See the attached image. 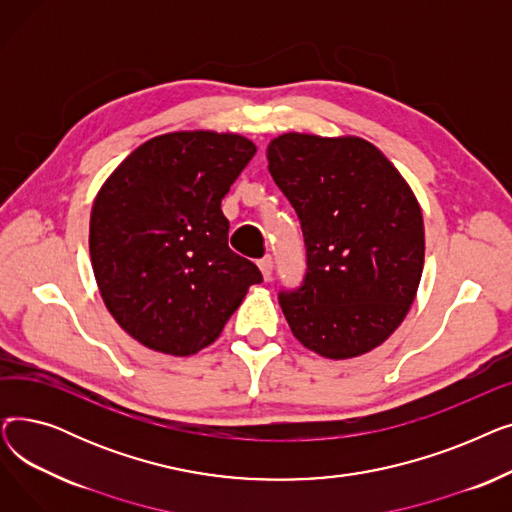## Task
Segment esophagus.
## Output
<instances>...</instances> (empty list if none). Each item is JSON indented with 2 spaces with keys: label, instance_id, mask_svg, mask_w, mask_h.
Listing matches in <instances>:
<instances>
[{
  "label": "esophagus",
  "instance_id": "esophagus-1",
  "mask_svg": "<svg viewBox=\"0 0 512 512\" xmlns=\"http://www.w3.org/2000/svg\"><path fill=\"white\" fill-rule=\"evenodd\" d=\"M259 270H261V274H263V280L267 282L272 278V272H274V259L270 257V255H265L263 259H259Z\"/></svg>",
  "mask_w": 512,
  "mask_h": 512
}]
</instances>
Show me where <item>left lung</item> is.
Listing matches in <instances>:
<instances>
[{"mask_svg":"<svg viewBox=\"0 0 512 512\" xmlns=\"http://www.w3.org/2000/svg\"><path fill=\"white\" fill-rule=\"evenodd\" d=\"M267 161L307 249L303 284L278 294L294 338L328 359L369 353L402 324L419 288L425 234L413 191L359 137L286 132Z\"/></svg>","mask_w":512,"mask_h":512,"instance_id":"1","label":"left lung"}]
</instances>
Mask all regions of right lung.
<instances>
[{
  "mask_svg": "<svg viewBox=\"0 0 512 512\" xmlns=\"http://www.w3.org/2000/svg\"><path fill=\"white\" fill-rule=\"evenodd\" d=\"M257 147L230 132H170L134 149L95 197L89 251L103 303L151 351L199 353L259 267L228 247L222 199Z\"/></svg>",
  "mask_w": 512,
  "mask_h": 512,
  "instance_id": "1",
  "label": "right lung"
}]
</instances>
